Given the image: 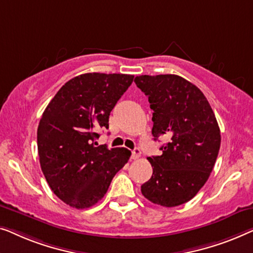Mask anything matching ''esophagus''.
Listing matches in <instances>:
<instances>
[{
  "label": "esophagus",
  "mask_w": 253,
  "mask_h": 253,
  "mask_svg": "<svg viewBox=\"0 0 253 253\" xmlns=\"http://www.w3.org/2000/svg\"><path fill=\"white\" fill-rule=\"evenodd\" d=\"M141 156V150L138 148H135L133 151H131V159H134V161H136V159L140 158Z\"/></svg>",
  "instance_id": "1"
}]
</instances>
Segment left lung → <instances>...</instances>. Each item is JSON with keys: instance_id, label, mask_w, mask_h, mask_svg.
<instances>
[{"instance_id": "obj_1", "label": "left lung", "mask_w": 253, "mask_h": 253, "mask_svg": "<svg viewBox=\"0 0 253 253\" xmlns=\"http://www.w3.org/2000/svg\"><path fill=\"white\" fill-rule=\"evenodd\" d=\"M134 83L148 96L155 140L166 135L161 156L148 161L152 176L141 186L154 204L173 208L196 196L218 157L220 128L204 94L175 74L140 76Z\"/></svg>"}]
</instances>
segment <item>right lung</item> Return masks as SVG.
Masks as SVG:
<instances>
[{
  "mask_svg": "<svg viewBox=\"0 0 253 253\" xmlns=\"http://www.w3.org/2000/svg\"><path fill=\"white\" fill-rule=\"evenodd\" d=\"M129 74L86 73L67 81L51 99L38 127V151L45 180L59 199L83 210L104 197L130 151L96 147L97 130L133 83Z\"/></svg>",
  "mask_w": 253,
  "mask_h": 253,
  "instance_id": "right-lung-1",
  "label": "right lung"
}]
</instances>
